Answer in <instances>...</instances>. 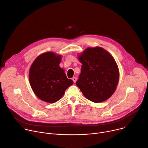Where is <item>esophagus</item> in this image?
<instances>
[{
	"label": "esophagus",
	"mask_w": 148,
	"mask_h": 148,
	"mask_svg": "<svg viewBox=\"0 0 148 148\" xmlns=\"http://www.w3.org/2000/svg\"><path fill=\"white\" fill-rule=\"evenodd\" d=\"M73 79V81H74V82L75 83V82H76V81H77V78H76L75 77H73V79Z\"/></svg>",
	"instance_id": "1"
}]
</instances>
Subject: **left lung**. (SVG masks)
Returning a JSON list of instances; mask_svg holds the SVG:
<instances>
[{
	"instance_id": "1",
	"label": "left lung",
	"mask_w": 148,
	"mask_h": 148,
	"mask_svg": "<svg viewBox=\"0 0 148 148\" xmlns=\"http://www.w3.org/2000/svg\"><path fill=\"white\" fill-rule=\"evenodd\" d=\"M78 58L82 66L76 85L84 97L95 103L110 98L119 78L118 67L112 55L101 47H88Z\"/></svg>"
}]
</instances>
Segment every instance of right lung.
<instances>
[{"label":"right lung","mask_w":148,"mask_h":148,"mask_svg":"<svg viewBox=\"0 0 148 148\" xmlns=\"http://www.w3.org/2000/svg\"><path fill=\"white\" fill-rule=\"evenodd\" d=\"M61 55L50 51L39 55L29 70V82L36 95L41 100L54 103L60 99L73 84L59 66Z\"/></svg>","instance_id":"1"}]
</instances>
